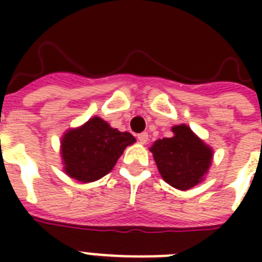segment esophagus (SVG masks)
Wrapping results in <instances>:
<instances>
[{"instance_id":"1","label":"esophagus","mask_w":262,"mask_h":262,"mask_svg":"<svg viewBox=\"0 0 262 262\" xmlns=\"http://www.w3.org/2000/svg\"><path fill=\"white\" fill-rule=\"evenodd\" d=\"M137 140H139L140 144H147L148 133H140V135L137 136Z\"/></svg>"}]
</instances>
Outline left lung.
Masks as SVG:
<instances>
[{
	"label": "left lung",
	"mask_w": 262,
	"mask_h": 262,
	"mask_svg": "<svg viewBox=\"0 0 262 262\" xmlns=\"http://www.w3.org/2000/svg\"><path fill=\"white\" fill-rule=\"evenodd\" d=\"M171 137L156 140L149 151L164 182L178 190H189L204 181L213 159V149L190 127H171Z\"/></svg>",
	"instance_id": "obj_1"
}]
</instances>
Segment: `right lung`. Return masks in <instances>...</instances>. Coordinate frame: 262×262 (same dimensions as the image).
I'll use <instances>...</instances> for the list:
<instances>
[{
	"label": "right lung",
	"instance_id": "1",
	"mask_svg": "<svg viewBox=\"0 0 262 262\" xmlns=\"http://www.w3.org/2000/svg\"><path fill=\"white\" fill-rule=\"evenodd\" d=\"M136 143L129 132L114 129L98 115L79 127H72L61 139L63 171L79 182L103 178L114 168L125 148Z\"/></svg>",
	"mask_w": 262,
	"mask_h": 262
}]
</instances>
